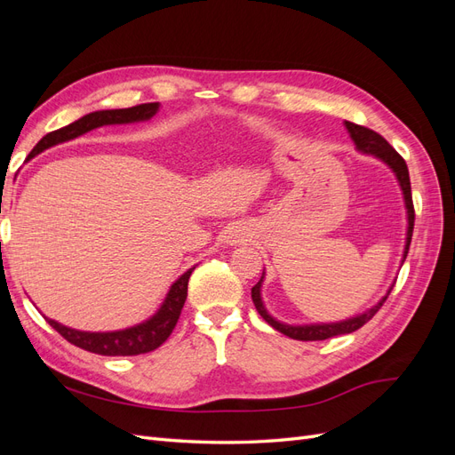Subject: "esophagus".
Instances as JSON below:
<instances>
[{
  "instance_id": "34e87169",
  "label": "esophagus",
  "mask_w": 455,
  "mask_h": 455,
  "mask_svg": "<svg viewBox=\"0 0 455 455\" xmlns=\"http://www.w3.org/2000/svg\"><path fill=\"white\" fill-rule=\"evenodd\" d=\"M244 239H243V233L239 231V229H231L229 233H228V243L229 244H239V243H243Z\"/></svg>"
}]
</instances>
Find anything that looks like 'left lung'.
Segmentation results:
<instances>
[{"mask_svg":"<svg viewBox=\"0 0 455 455\" xmlns=\"http://www.w3.org/2000/svg\"><path fill=\"white\" fill-rule=\"evenodd\" d=\"M346 127L351 134V139H353L356 149L363 151V154H368V156H376L385 164H389V169L396 174L398 184H401L403 196H404V204H406V214H408L406 246H404V254H403V261H404L406 256H408V249H410V243H411V233H414V220H416L414 203H411V188H410V174H408L406 161L401 156H398L396 149L376 131H371V129L363 127V125H356V123H351V121H346ZM261 281H264V275H261V279L252 286V301H254L258 313L261 315V319H264L267 324H271L275 330H279L281 334L292 338V339H301V341H319V339H328V338H334V336H339V334L355 332V330H359L361 326H364L371 319V316H374L381 309V306L385 304V299H387V296L393 291V286H391L387 294H385L374 307L366 309L364 313L356 315V316H351V319L339 321V323L292 326V324H283L279 321H275L273 316L267 313V309L264 307V301H261V294H259Z\"/></svg>","mask_w":455,"mask_h":455,"instance_id":"obj_1","label":"left lung"}]
</instances>
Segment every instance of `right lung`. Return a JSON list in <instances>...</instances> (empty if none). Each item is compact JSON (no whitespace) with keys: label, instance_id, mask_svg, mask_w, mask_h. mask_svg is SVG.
<instances>
[{"label":"right lung","instance_id":"1","mask_svg":"<svg viewBox=\"0 0 455 455\" xmlns=\"http://www.w3.org/2000/svg\"><path fill=\"white\" fill-rule=\"evenodd\" d=\"M159 109V102H148L139 104L132 108H123V109H102V112H92L87 114L81 119L70 123L59 131H52L41 139L36 148L30 151L28 159L41 154V151L57 146L68 140H74L77 136L85 134L96 127L102 125H121V123H134V121H146L154 117ZM196 267L188 269L180 279H178L164 298L163 306L159 311L151 316V319L125 328V330H116V332H81V330L68 328L57 321L47 319V323L57 330V332L68 339L74 346L96 353V355H106V356H132V355H142L157 349L161 343L167 341V338L172 334V330L180 319L182 307L188 298V281L189 275Z\"/></svg>","mask_w":455,"mask_h":455}]
</instances>
